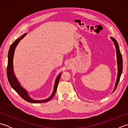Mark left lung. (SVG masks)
Wrapping results in <instances>:
<instances>
[{
    "instance_id": "8db88e82",
    "label": "left lung",
    "mask_w": 128,
    "mask_h": 128,
    "mask_svg": "<svg viewBox=\"0 0 128 128\" xmlns=\"http://www.w3.org/2000/svg\"><path fill=\"white\" fill-rule=\"evenodd\" d=\"M110 38L113 40L114 42V45H115L116 50V56H117L118 76H117V79H116V81L115 88H114V91L116 90V87H117V86H118V84L119 82V80H120V76H121L122 73V70H123V59H122V54L120 53V50H119V46H118L117 42H116V40L114 38H113V37H110Z\"/></svg>"
}]
</instances>
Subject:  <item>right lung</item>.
Returning a JSON list of instances; mask_svg holds the SVG:
<instances>
[{"mask_svg": "<svg viewBox=\"0 0 128 128\" xmlns=\"http://www.w3.org/2000/svg\"><path fill=\"white\" fill-rule=\"evenodd\" d=\"M26 34H24L22 36H21L20 38H18V39L16 40L15 41L12 43V45L10 46L9 53H8V66H7V76L8 78V81H9L10 85L12 87V88L14 90L17 92V93L20 95V96L22 97L24 100H26V101L30 103H33L47 102L52 98L53 96H54V94H55L56 89H57V87H58L59 81L60 80V78L61 74H60L58 75V76L56 78L55 85H54V87L53 92L50 96V97L49 98L44 100H34L31 99V98L28 96L27 91L25 90H24L22 87L21 86L20 84L18 83V80L16 79V78L14 75V72L13 58H14V54L15 48L18 44V42L26 36Z\"/></svg>", "mask_w": 128, "mask_h": 128, "instance_id": "right-lung-1", "label": "right lung"}]
</instances>
